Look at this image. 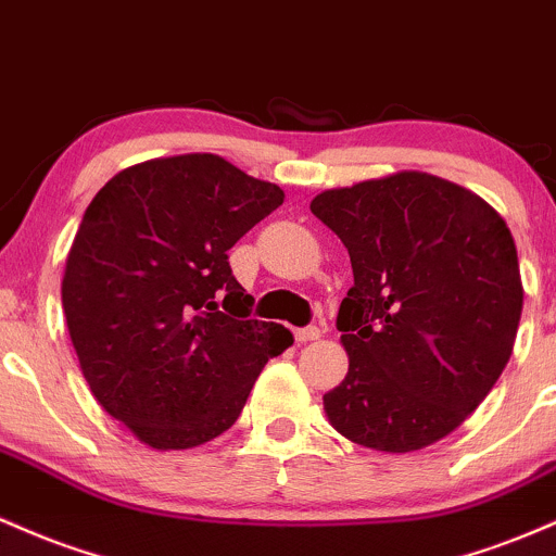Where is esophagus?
Returning <instances> with one entry per match:
<instances>
[{"instance_id":"34e87169","label":"esophagus","mask_w":556,"mask_h":556,"mask_svg":"<svg viewBox=\"0 0 556 556\" xmlns=\"http://www.w3.org/2000/svg\"><path fill=\"white\" fill-rule=\"evenodd\" d=\"M294 336H296L299 344H307V341H317V339H320V328H317V326H309V328H296V330H294Z\"/></svg>"}]
</instances>
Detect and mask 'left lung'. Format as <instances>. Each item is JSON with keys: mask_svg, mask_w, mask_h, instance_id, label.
<instances>
[{"mask_svg": "<svg viewBox=\"0 0 556 556\" xmlns=\"http://www.w3.org/2000/svg\"><path fill=\"white\" fill-rule=\"evenodd\" d=\"M309 210L344 241L354 273L336 317L349 372L323 396L328 422L376 452L435 444L513 357L522 280L507 223L420 170L328 189Z\"/></svg>", "mask_w": 556, "mask_h": 556, "instance_id": "8db88e82", "label": "left lung"}]
</instances>
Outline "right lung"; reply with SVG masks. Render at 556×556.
<instances>
[{
    "label": "right lung",
    "mask_w": 556,
    "mask_h": 556,
    "mask_svg": "<svg viewBox=\"0 0 556 556\" xmlns=\"http://www.w3.org/2000/svg\"><path fill=\"white\" fill-rule=\"evenodd\" d=\"M283 189L217 154L130 165L84 212L62 309L91 394L141 444L191 448L239 420L254 380L294 344L249 317L228 249Z\"/></svg>",
    "instance_id": "1"
}]
</instances>
